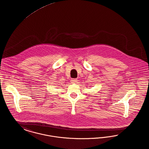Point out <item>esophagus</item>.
Segmentation results:
<instances>
[{"mask_svg": "<svg viewBox=\"0 0 149 149\" xmlns=\"http://www.w3.org/2000/svg\"><path fill=\"white\" fill-rule=\"evenodd\" d=\"M71 82L72 83H76L77 82V79H71Z\"/></svg>", "mask_w": 149, "mask_h": 149, "instance_id": "obj_1", "label": "esophagus"}]
</instances>
